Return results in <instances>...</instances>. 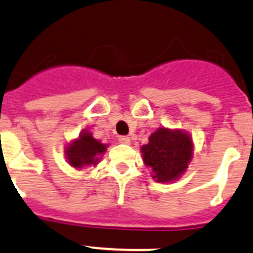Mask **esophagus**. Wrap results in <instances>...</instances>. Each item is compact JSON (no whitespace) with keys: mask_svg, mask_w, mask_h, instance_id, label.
<instances>
[{"mask_svg":"<svg viewBox=\"0 0 253 253\" xmlns=\"http://www.w3.org/2000/svg\"><path fill=\"white\" fill-rule=\"evenodd\" d=\"M118 141H120L121 144H129L131 139H129L128 136H120V137H118Z\"/></svg>","mask_w":253,"mask_h":253,"instance_id":"34e87169","label":"esophagus"}]
</instances>
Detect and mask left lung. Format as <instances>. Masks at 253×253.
<instances>
[{"instance_id": "obj_1", "label": "left lung", "mask_w": 253, "mask_h": 253, "mask_svg": "<svg viewBox=\"0 0 253 253\" xmlns=\"http://www.w3.org/2000/svg\"><path fill=\"white\" fill-rule=\"evenodd\" d=\"M145 166L153 170V178L167 183L178 179L192 159L193 145L190 135L181 129L158 128L141 148Z\"/></svg>"}]
</instances>
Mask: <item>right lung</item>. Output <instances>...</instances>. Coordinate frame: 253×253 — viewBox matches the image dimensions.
<instances>
[{
	"label": "right lung",
	"instance_id": "obj_1",
	"mask_svg": "<svg viewBox=\"0 0 253 253\" xmlns=\"http://www.w3.org/2000/svg\"><path fill=\"white\" fill-rule=\"evenodd\" d=\"M105 150L107 145L94 139L89 131H83L79 139L66 148V157L70 166L81 169L87 166H96L99 163L100 155L104 154Z\"/></svg>",
	"mask_w": 253,
	"mask_h": 253
}]
</instances>
